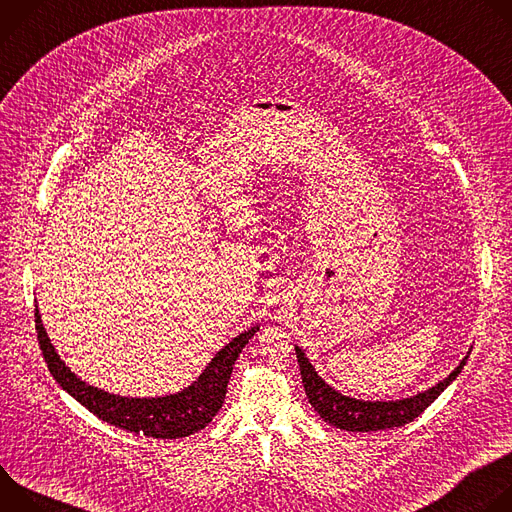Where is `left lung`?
<instances>
[{
    "mask_svg": "<svg viewBox=\"0 0 512 512\" xmlns=\"http://www.w3.org/2000/svg\"><path fill=\"white\" fill-rule=\"evenodd\" d=\"M296 354H298L302 383H304L308 401L324 421L344 431H379L389 427H401L413 421L460 375V371L464 369V364L468 360L466 356L442 383H437L435 387L415 397L401 399V401H360V399H350L334 391L332 387H328L322 381V377H318L312 362L306 358L300 346H296Z\"/></svg>",
    "mask_w": 512,
    "mask_h": 512,
    "instance_id": "obj_1",
    "label": "left lung"
}]
</instances>
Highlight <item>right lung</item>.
I'll return each instance as SVG.
<instances>
[{
  "instance_id": "add662e5",
  "label": "right lung",
  "mask_w": 512,
  "mask_h": 512,
  "mask_svg": "<svg viewBox=\"0 0 512 512\" xmlns=\"http://www.w3.org/2000/svg\"><path fill=\"white\" fill-rule=\"evenodd\" d=\"M34 318L40 350L48 364V371L68 395L75 397L99 419L131 433L158 437V440H178V437L200 431L212 421V417L225 403L227 385L235 367V360L257 332V328H251L233 338L210 360L198 381H194L188 389L168 397L129 399L91 387L75 373H70V369L60 360L54 346L50 344V338L46 336L38 308L34 312Z\"/></svg>"
}]
</instances>
